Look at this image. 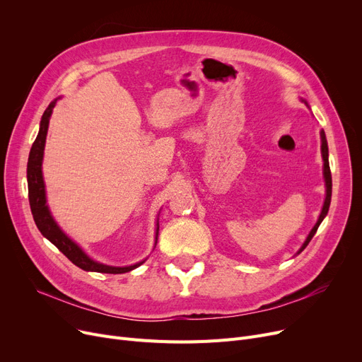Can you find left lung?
Returning <instances> with one entry per match:
<instances>
[{
    "label": "left lung",
    "mask_w": 362,
    "mask_h": 362,
    "mask_svg": "<svg viewBox=\"0 0 362 362\" xmlns=\"http://www.w3.org/2000/svg\"><path fill=\"white\" fill-rule=\"evenodd\" d=\"M321 154H322V160H325V180H326V199H325V205H322V210H321V214L318 217V221L315 223V226L313 227V230L310 232L307 240L303 242L302 248L299 250V252H302L303 250L307 248V245L310 243V240L313 239V236L315 235L317 229L320 223L322 221V218H325L327 216V211H329V206H330V201H332V173H330V165H329V148H327V141H326V135L325 132L321 130ZM298 252V254H299Z\"/></svg>",
    "instance_id": "obj_1"
}]
</instances>
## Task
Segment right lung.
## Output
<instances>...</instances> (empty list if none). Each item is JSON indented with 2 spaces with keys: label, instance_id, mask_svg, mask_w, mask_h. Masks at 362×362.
I'll return each mask as SVG.
<instances>
[{
  "label": "right lung",
  "instance_id": "1",
  "mask_svg": "<svg viewBox=\"0 0 362 362\" xmlns=\"http://www.w3.org/2000/svg\"><path fill=\"white\" fill-rule=\"evenodd\" d=\"M55 105V101H52L48 108L44 111V116L41 120L40 133L30 148L29 161H28V187H29V204H30V211L33 214V220L37 226L40 232L52 242L57 248H59L74 265H78L79 269L85 272H97V273H108V274H122L127 273L133 269L139 267L144 262H138L135 265H129V267H111V265H104L100 262H95L90 259L78 245L73 240H70L62 230L60 227L57 226L54 218L49 214V210L47 206L45 199V185L42 179V157H44V146H45V138H47V130L49 123V116L52 112V108ZM158 226V224H157ZM157 235H158V227H157Z\"/></svg>",
  "mask_w": 362,
  "mask_h": 362
}]
</instances>
